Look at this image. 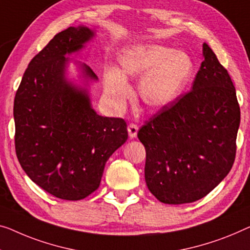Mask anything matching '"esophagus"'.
Masks as SVG:
<instances>
[{
    "instance_id": "obj_1",
    "label": "esophagus",
    "mask_w": 250,
    "mask_h": 250,
    "mask_svg": "<svg viewBox=\"0 0 250 250\" xmlns=\"http://www.w3.org/2000/svg\"><path fill=\"white\" fill-rule=\"evenodd\" d=\"M137 132H138V126L135 124H130L128 125V133H129V137L133 139V138L137 137Z\"/></svg>"
}]
</instances>
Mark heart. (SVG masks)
Returning <instances> with one entry per match:
<instances>
[{"instance_id": "b5f03b06", "label": "heart", "mask_w": 250, "mask_h": 250, "mask_svg": "<svg viewBox=\"0 0 250 250\" xmlns=\"http://www.w3.org/2000/svg\"><path fill=\"white\" fill-rule=\"evenodd\" d=\"M120 69L107 68L104 83L109 98L121 106L130 95L128 77H141L140 99L150 109H162L181 95L191 80L194 62L188 54L155 43L137 44L119 56Z\"/></svg>"}]
</instances>
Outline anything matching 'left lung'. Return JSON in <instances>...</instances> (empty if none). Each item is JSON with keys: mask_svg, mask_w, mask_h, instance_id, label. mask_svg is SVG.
Instances as JSON below:
<instances>
[{"mask_svg": "<svg viewBox=\"0 0 250 250\" xmlns=\"http://www.w3.org/2000/svg\"><path fill=\"white\" fill-rule=\"evenodd\" d=\"M192 89L149 119L138 131L146 148L145 180L166 204L208 194L231 169L240 107L227 69L207 43Z\"/></svg>", "mask_w": 250, "mask_h": 250, "instance_id": "obj_1", "label": "left lung"}]
</instances>
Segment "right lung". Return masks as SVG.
Masks as SVG:
<instances>
[{
	"label": "right lung",
	"mask_w": 250,
	"mask_h": 250,
	"mask_svg": "<svg viewBox=\"0 0 250 250\" xmlns=\"http://www.w3.org/2000/svg\"><path fill=\"white\" fill-rule=\"evenodd\" d=\"M95 37L85 25L59 32L25 69L14 99L16 151L30 180L58 199L77 201L98 189L105 163L128 139L124 119L92 107L89 83L99 80L86 64L83 85L67 77L78 53Z\"/></svg>",
	"instance_id": "1"
}]
</instances>
